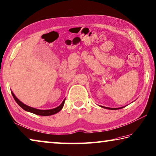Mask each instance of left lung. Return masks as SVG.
<instances>
[{
    "label": "left lung",
    "instance_id": "1",
    "mask_svg": "<svg viewBox=\"0 0 156 156\" xmlns=\"http://www.w3.org/2000/svg\"><path fill=\"white\" fill-rule=\"evenodd\" d=\"M102 107L105 108H107V109H110V110H117V109L122 108H108V107H104V106H102Z\"/></svg>",
    "mask_w": 156,
    "mask_h": 156
}]
</instances>
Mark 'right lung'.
Wrapping results in <instances>:
<instances>
[{
	"label": "right lung",
	"mask_w": 156,
	"mask_h": 156,
	"mask_svg": "<svg viewBox=\"0 0 156 156\" xmlns=\"http://www.w3.org/2000/svg\"><path fill=\"white\" fill-rule=\"evenodd\" d=\"M11 94H12L14 100H15V101H16L17 104H18V105L22 108H23L24 110H26V111L32 112V113H34V114H35V115H41V116H49V115H52L57 113L58 112L60 111V110L62 109V108L63 107L65 101H66V100H64L63 101V102L61 103V105L58 106V107L55 108L50 109V110H39V109L34 108H32V107H30L29 106H27L26 104H24L22 102H21V101H20L16 97V95L13 94V92H11Z\"/></svg>",
	"instance_id": "1"
}]
</instances>
